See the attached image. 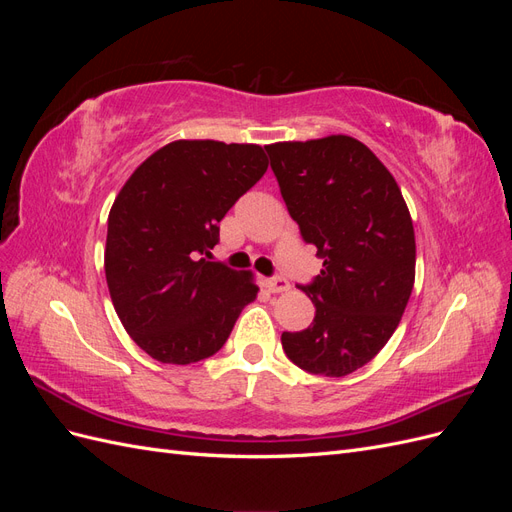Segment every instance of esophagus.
Wrapping results in <instances>:
<instances>
[{"label": "esophagus", "mask_w": 512, "mask_h": 512, "mask_svg": "<svg viewBox=\"0 0 512 512\" xmlns=\"http://www.w3.org/2000/svg\"><path fill=\"white\" fill-rule=\"evenodd\" d=\"M265 286L269 292H286L290 290V282L286 280V277H269V280H265Z\"/></svg>", "instance_id": "esophagus-1"}]
</instances>
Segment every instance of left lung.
Wrapping results in <instances>:
<instances>
[{"instance_id":"left-lung-1","label":"left lung","mask_w":512,"mask_h":512,"mask_svg":"<svg viewBox=\"0 0 512 512\" xmlns=\"http://www.w3.org/2000/svg\"><path fill=\"white\" fill-rule=\"evenodd\" d=\"M265 149L290 218L324 260L301 286L316 305L312 327L282 333L284 352L309 374L348 376L389 342L412 294L416 243L406 200L352 136Z\"/></svg>"}]
</instances>
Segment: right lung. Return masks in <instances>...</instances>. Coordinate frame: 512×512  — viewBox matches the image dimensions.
Listing matches in <instances>:
<instances>
[{"label":"right lung","mask_w":512,"mask_h":512,"mask_svg":"<svg viewBox=\"0 0 512 512\" xmlns=\"http://www.w3.org/2000/svg\"><path fill=\"white\" fill-rule=\"evenodd\" d=\"M258 145L175 141L138 166L108 213L104 273L123 329L151 359L218 352L256 299L250 271L211 260L228 209L267 173Z\"/></svg>","instance_id":"right-lung-1"}]
</instances>
